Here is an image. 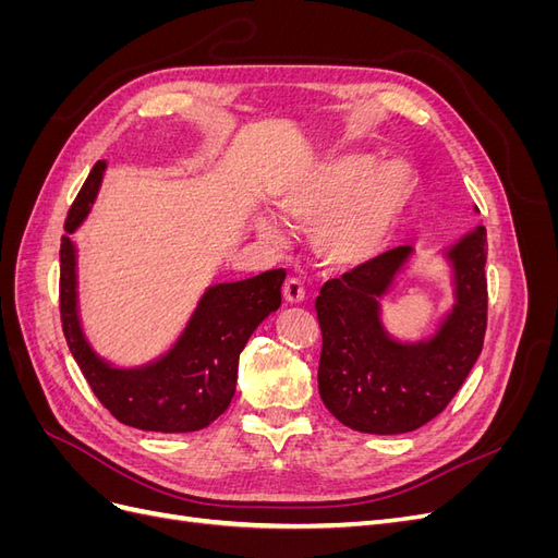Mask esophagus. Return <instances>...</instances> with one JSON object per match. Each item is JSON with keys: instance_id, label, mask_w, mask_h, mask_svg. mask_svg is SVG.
<instances>
[{"instance_id": "esophagus-1", "label": "esophagus", "mask_w": 558, "mask_h": 558, "mask_svg": "<svg viewBox=\"0 0 558 558\" xmlns=\"http://www.w3.org/2000/svg\"><path fill=\"white\" fill-rule=\"evenodd\" d=\"M283 300L289 302V305H300V302H305V286H302L300 279H289L283 283Z\"/></svg>"}]
</instances>
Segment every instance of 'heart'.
I'll list each match as a JSON object with an SVG mask.
<instances>
[{"label":"heart","mask_w":558,"mask_h":558,"mask_svg":"<svg viewBox=\"0 0 558 558\" xmlns=\"http://www.w3.org/2000/svg\"><path fill=\"white\" fill-rule=\"evenodd\" d=\"M418 193L414 167L391 158L347 154L320 160L275 191L286 221L310 228L316 256L330 267L351 269L373 263L393 242ZM265 242H281L283 232L269 216H256Z\"/></svg>","instance_id":"obj_1"}]
</instances>
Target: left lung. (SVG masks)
I'll list each match as a JSON object with an SVG mask.
<instances>
[{
	"label": "left lung",
	"instance_id": "obj_1",
	"mask_svg": "<svg viewBox=\"0 0 558 558\" xmlns=\"http://www.w3.org/2000/svg\"><path fill=\"white\" fill-rule=\"evenodd\" d=\"M416 258L412 246L381 253L316 298L324 349L318 393L328 412L359 433L398 435L440 414L477 363L486 332V230L475 226L442 248L453 302L421 340H402L384 324L381 300Z\"/></svg>",
	"mask_w": 558,
	"mask_h": 558
}]
</instances>
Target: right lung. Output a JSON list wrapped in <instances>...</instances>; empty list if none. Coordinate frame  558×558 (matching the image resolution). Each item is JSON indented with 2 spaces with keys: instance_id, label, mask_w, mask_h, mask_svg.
<instances>
[{
  "instance_id": "add662e5",
  "label": "right lung",
  "mask_w": 558,
  "mask_h": 558,
  "mask_svg": "<svg viewBox=\"0 0 558 558\" xmlns=\"http://www.w3.org/2000/svg\"><path fill=\"white\" fill-rule=\"evenodd\" d=\"M107 162L99 160L66 214L60 244V314L74 361L93 393L125 426L154 433H195L221 416L238 386L240 353L263 320L281 307L283 269L214 283L202 293L174 344L156 361L118 367L93 349L78 314V251L72 234L99 193Z\"/></svg>"
}]
</instances>
